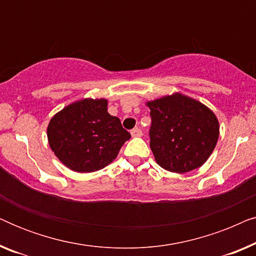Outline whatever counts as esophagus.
<instances>
[{"label":"esophagus","instance_id":"1","mask_svg":"<svg viewBox=\"0 0 256 256\" xmlns=\"http://www.w3.org/2000/svg\"><path fill=\"white\" fill-rule=\"evenodd\" d=\"M130 134H132V138H141V136H142V130L140 128H134L130 132Z\"/></svg>","mask_w":256,"mask_h":256}]
</instances>
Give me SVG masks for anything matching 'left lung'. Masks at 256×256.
<instances>
[{"instance_id": "1", "label": "left lung", "mask_w": 256, "mask_h": 256, "mask_svg": "<svg viewBox=\"0 0 256 256\" xmlns=\"http://www.w3.org/2000/svg\"><path fill=\"white\" fill-rule=\"evenodd\" d=\"M152 115L150 148L164 170L185 174L200 168L219 138L216 115L180 92L146 101Z\"/></svg>"}]
</instances>
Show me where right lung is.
I'll use <instances>...</instances> for the list:
<instances>
[{
    "mask_svg": "<svg viewBox=\"0 0 256 256\" xmlns=\"http://www.w3.org/2000/svg\"><path fill=\"white\" fill-rule=\"evenodd\" d=\"M107 107V99L85 98L51 118L46 128L48 146L70 170L87 174L104 169L130 138L120 118L112 116Z\"/></svg>",
    "mask_w": 256,
    "mask_h": 256,
    "instance_id": "1",
    "label": "right lung"
}]
</instances>
